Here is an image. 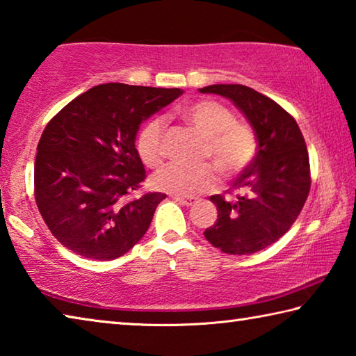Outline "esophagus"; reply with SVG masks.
Returning <instances> with one entry per match:
<instances>
[{
    "mask_svg": "<svg viewBox=\"0 0 356 356\" xmlns=\"http://www.w3.org/2000/svg\"><path fill=\"white\" fill-rule=\"evenodd\" d=\"M173 200H177L178 203L184 204V207H192V204H195L198 202V198L195 197H179V195H173Z\"/></svg>",
    "mask_w": 356,
    "mask_h": 356,
    "instance_id": "34e87169",
    "label": "esophagus"
}]
</instances>
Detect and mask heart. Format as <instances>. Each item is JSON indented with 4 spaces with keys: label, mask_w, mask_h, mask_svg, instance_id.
Here are the masks:
<instances>
[{
    "label": "heart",
    "mask_w": 356,
    "mask_h": 356,
    "mask_svg": "<svg viewBox=\"0 0 356 356\" xmlns=\"http://www.w3.org/2000/svg\"><path fill=\"white\" fill-rule=\"evenodd\" d=\"M181 115L204 137L203 158L209 159L223 177L245 170L257 153V139L252 128L234 120L233 112L213 99H198L186 106ZM137 153L143 164L158 167L164 161V123L152 120L137 137ZM216 173L209 165L186 167L172 162L152 178L156 189L177 195H195L213 189Z\"/></svg>",
    "instance_id": "1"
}]
</instances>
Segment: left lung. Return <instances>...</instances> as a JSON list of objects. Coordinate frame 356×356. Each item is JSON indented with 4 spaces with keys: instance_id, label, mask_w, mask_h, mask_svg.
Masks as SVG:
<instances>
[{
    "instance_id": "1",
    "label": "left lung",
    "mask_w": 356,
    "mask_h": 356,
    "mask_svg": "<svg viewBox=\"0 0 356 356\" xmlns=\"http://www.w3.org/2000/svg\"><path fill=\"white\" fill-rule=\"evenodd\" d=\"M202 93L233 102L258 140V153L233 189L234 200L211 195L219 216L204 238L229 254H252L272 245L292 227L311 188L307 143L294 117L273 99L242 84H213Z\"/></svg>"
}]
</instances>
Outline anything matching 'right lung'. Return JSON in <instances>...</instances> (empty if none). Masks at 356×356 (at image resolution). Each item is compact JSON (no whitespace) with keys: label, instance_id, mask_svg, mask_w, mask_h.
Listing matches in <instances>:
<instances>
[{"label":"right lung","instance_id":"add662e5","mask_svg":"<svg viewBox=\"0 0 356 356\" xmlns=\"http://www.w3.org/2000/svg\"><path fill=\"white\" fill-rule=\"evenodd\" d=\"M181 93L102 84L49 120L37 145L34 194L42 219L68 250L111 261L143 238L165 194L128 198L145 179L136 136L143 120Z\"/></svg>","mask_w":356,"mask_h":356}]
</instances>
